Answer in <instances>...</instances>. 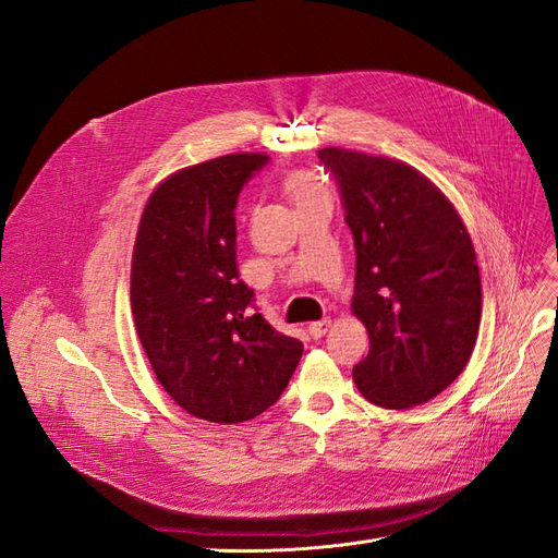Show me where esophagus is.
<instances>
[{"label":"esophagus","instance_id":"1","mask_svg":"<svg viewBox=\"0 0 558 558\" xmlns=\"http://www.w3.org/2000/svg\"><path fill=\"white\" fill-rule=\"evenodd\" d=\"M310 335L314 337V340H320V337H324L328 330H330V320L328 318H324V320H314V324H310Z\"/></svg>","mask_w":558,"mask_h":558}]
</instances>
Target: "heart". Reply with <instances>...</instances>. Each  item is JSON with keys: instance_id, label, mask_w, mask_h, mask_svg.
Here are the masks:
<instances>
[{"instance_id": "b5f03b06", "label": "heart", "mask_w": 558, "mask_h": 558, "mask_svg": "<svg viewBox=\"0 0 558 558\" xmlns=\"http://www.w3.org/2000/svg\"><path fill=\"white\" fill-rule=\"evenodd\" d=\"M286 191H289V195L293 197L295 205H300V202L314 199L318 195H326L324 185H320L318 179L310 172H293V174L286 177Z\"/></svg>"}]
</instances>
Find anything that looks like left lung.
I'll return each instance as SVG.
<instances>
[{"mask_svg": "<svg viewBox=\"0 0 558 558\" xmlns=\"http://www.w3.org/2000/svg\"><path fill=\"white\" fill-rule=\"evenodd\" d=\"M356 246L353 314L369 335L353 365L359 391L379 408L428 402L463 373L482 318L480 267L451 202L414 167L320 148Z\"/></svg>", "mask_w": 558, "mask_h": 558, "instance_id": "left-lung-1", "label": "left lung"}]
</instances>
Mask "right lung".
Listing matches in <instances>:
<instances>
[{"instance_id":"add662e5","label":"right lung","mask_w":558,"mask_h":558,"mask_svg":"<svg viewBox=\"0 0 558 558\" xmlns=\"http://www.w3.org/2000/svg\"><path fill=\"white\" fill-rule=\"evenodd\" d=\"M263 154L199 162L148 197L132 253L130 302L158 381L189 414L240 424L275 404L302 342L253 314L240 279L234 209Z\"/></svg>"}]
</instances>
